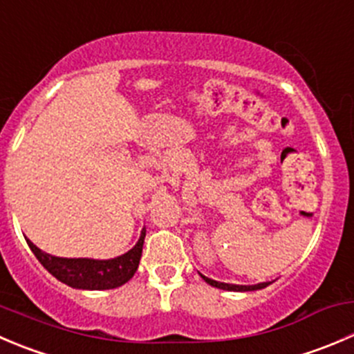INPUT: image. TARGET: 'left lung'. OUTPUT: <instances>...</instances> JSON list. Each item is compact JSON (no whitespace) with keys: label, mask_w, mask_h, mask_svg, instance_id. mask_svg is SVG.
I'll return each mask as SVG.
<instances>
[{"label":"left lung","mask_w":354,"mask_h":354,"mask_svg":"<svg viewBox=\"0 0 354 354\" xmlns=\"http://www.w3.org/2000/svg\"><path fill=\"white\" fill-rule=\"evenodd\" d=\"M201 277L205 280V282L209 283V286L218 287V289H223V290H235V292H247V290H259V289H264V287H266V286H270V282L256 283V286H233V283L216 282V280H211V279H207V277H204V275H202V273H201Z\"/></svg>","instance_id":"obj_1"}]
</instances>
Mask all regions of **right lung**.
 Here are the masks:
<instances>
[{
    "instance_id": "obj_1",
    "label": "right lung",
    "mask_w": 354,
    "mask_h": 354,
    "mask_svg": "<svg viewBox=\"0 0 354 354\" xmlns=\"http://www.w3.org/2000/svg\"><path fill=\"white\" fill-rule=\"evenodd\" d=\"M143 240H145V228L142 230V235L133 249L112 259L57 257L43 252L29 239H27V243L37 261L65 286L82 290H107L124 286L128 280L133 279L138 270L140 257H142Z\"/></svg>"
}]
</instances>
